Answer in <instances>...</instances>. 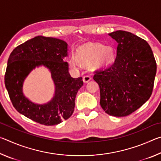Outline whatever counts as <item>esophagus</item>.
<instances>
[{"label": "esophagus", "instance_id": "1", "mask_svg": "<svg viewBox=\"0 0 161 161\" xmlns=\"http://www.w3.org/2000/svg\"><path fill=\"white\" fill-rule=\"evenodd\" d=\"M91 80H92V78H91L90 76H89V75H85V76H84V77H83V81H84V83L89 82V81H90Z\"/></svg>", "mask_w": 161, "mask_h": 161}]
</instances>
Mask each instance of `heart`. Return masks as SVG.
<instances>
[{
    "label": "heart",
    "mask_w": 161,
    "mask_h": 161,
    "mask_svg": "<svg viewBox=\"0 0 161 161\" xmlns=\"http://www.w3.org/2000/svg\"><path fill=\"white\" fill-rule=\"evenodd\" d=\"M77 58L71 56L69 64L72 67L78 68L80 63L89 64L93 62L94 67L101 69L112 64L116 59L114 48L101 43H86L77 50Z\"/></svg>",
    "instance_id": "1"
}]
</instances>
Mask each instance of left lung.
Masks as SVG:
<instances>
[{
	"label": "left lung",
	"instance_id": "obj_1",
	"mask_svg": "<svg viewBox=\"0 0 161 161\" xmlns=\"http://www.w3.org/2000/svg\"><path fill=\"white\" fill-rule=\"evenodd\" d=\"M118 43L116 58L108 69L94 75L100 89V105L113 116H126L139 108L151 96L156 62L146 40L131 32L108 34Z\"/></svg>",
	"mask_w": 161,
	"mask_h": 161
}]
</instances>
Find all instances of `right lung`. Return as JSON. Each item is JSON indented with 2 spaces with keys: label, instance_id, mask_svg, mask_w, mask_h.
<instances>
[{
  "label": "right lung",
  "instance_id": "add662e5",
  "mask_svg": "<svg viewBox=\"0 0 161 161\" xmlns=\"http://www.w3.org/2000/svg\"><path fill=\"white\" fill-rule=\"evenodd\" d=\"M68 44L54 37L37 36L16 47L10 53L5 85L13 107L28 119L46 126L60 124L72 116L75 98L83 86L82 78H73L69 73ZM44 66L51 74L55 85L53 98L47 103L32 102L23 93V84L35 68Z\"/></svg>",
  "mask_w": 161,
  "mask_h": 161
}]
</instances>
